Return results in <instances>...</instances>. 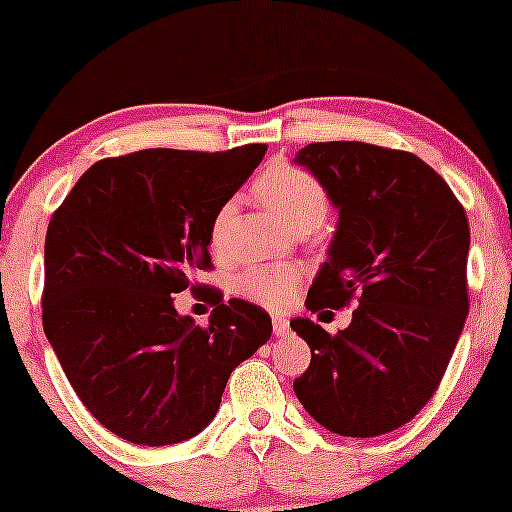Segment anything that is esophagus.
I'll return each instance as SVG.
<instances>
[{
	"label": "esophagus",
	"mask_w": 512,
	"mask_h": 512,
	"mask_svg": "<svg viewBox=\"0 0 512 512\" xmlns=\"http://www.w3.org/2000/svg\"><path fill=\"white\" fill-rule=\"evenodd\" d=\"M272 331H275L277 338H284V335H289V331H291L289 319H284V317H279V314H275V317H272Z\"/></svg>",
	"instance_id": "34e87169"
}]
</instances>
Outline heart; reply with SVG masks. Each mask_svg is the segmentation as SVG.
Returning a JSON list of instances; mask_svg holds the SVG:
<instances>
[{"instance_id":"b5f03b06","label":"heart","mask_w":512,"mask_h":512,"mask_svg":"<svg viewBox=\"0 0 512 512\" xmlns=\"http://www.w3.org/2000/svg\"><path fill=\"white\" fill-rule=\"evenodd\" d=\"M254 195L272 209L291 230L319 228L328 214V193L312 174L300 167L275 160L254 181ZM235 214V202L219 205L209 223V247L216 254L228 247V228ZM298 284V270L291 265H251L237 277V291L258 305L279 310L289 303Z\"/></svg>"}]
</instances>
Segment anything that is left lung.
Instances as JSON below:
<instances>
[{"mask_svg": "<svg viewBox=\"0 0 512 512\" xmlns=\"http://www.w3.org/2000/svg\"><path fill=\"white\" fill-rule=\"evenodd\" d=\"M296 163L340 212L307 310H340L352 300L356 307L335 335L312 319L291 321L312 349L293 391L324 429L382 436L431 401L457 347L468 314L466 212L415 153L317 142Z\"/></svg>", "mask_w": 512, "mask_h": 512, "instance_id": "left-lung-1", "label": "left lung"}]
</instances>
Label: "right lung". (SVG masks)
<instances>
[{"label":"right lung","mask_w":512,"mask_h":512,"mask_svg":"<svg viewBox=\"0 0 512 512\" xmlns=\"http://www.w3.org/2000/svg\"><path fill=\"white\" fill-rule=\"evenodd\" d=\"M268 146L146 149L95 163L55 209L44 249V333L97 422L174 445L212 422L233 370L270 340V314L207 289V326L174 298L212 270L209 223Z\"/></svg>","instance_id":"right-lung-1"}]
</instances>
